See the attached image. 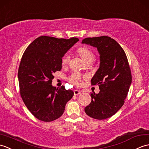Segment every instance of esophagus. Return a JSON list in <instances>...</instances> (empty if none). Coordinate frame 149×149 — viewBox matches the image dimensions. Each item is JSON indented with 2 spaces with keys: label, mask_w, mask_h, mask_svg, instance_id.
<instances>
[{
  "label": "esophagus",
  "mask_w": 149,
  "mask_h": 149,
  "mask_svg": "<svg viewBox=\"0 0 149 149\" xmlns=\"http://www.w3.org/2000/svg\"><path fill=\"white\" fill-rule=\"evenodd\" d=\"M81 94V92L80 91H78V90H74V94L75 95H79Z\"/></svg>",
  "instance_id": "obj_1"
}]
</instances>
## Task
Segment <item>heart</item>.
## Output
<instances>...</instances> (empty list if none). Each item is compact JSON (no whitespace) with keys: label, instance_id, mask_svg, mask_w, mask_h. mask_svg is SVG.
<instances>
[{"label":"heart","instance_id":"1","mask_svg":"<svg viewBox=\"0 0 149 149\" xmlns=\"http://www.w3.org/2000/svg\"><path fill=\"white\" fill-rule=\"evenodd\" d=\"M77 52L86 63L93 61L94 55L93 52L91 49L87 47H80L77 49ZM69 60H70L69 55L67 54H65L62 58V64L63 65H67L69 63ZM88 78V77L87 74H81L78 72H74L69 77L68 80L70 83L79 86L81 84L82 81L84 80H87Z\"/></svg>","mask_w":149,"mask_h":149}]
</instances>
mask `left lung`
Returning <instances> with one entry per match:
<instances>
[{"label":"left lung","mask_w":149,"mask_h":149,"mask_svg":"<svg viewBox=\"0 0 149 149\" xmlns=\"http://www.w3.org/2000/svg\"><path fill=\"white\" fill-rule=\"evenodd\" d=\"M82 43L96 47L100 54V68L91 80V85H97L100 91L91 94L92 101L85 111L95 119H106L124 104L132 81L130 64L123 48L110 37L87 38Z\"/></svg>","instance_id":"8db88e82"}]
</instances>
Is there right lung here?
I'll return each instance as SVG.
<instances>
[{
    "label": "right lung",
    "instance_id": "add662e5",
    "mask_svg": "<svg viewBox=\"0 0 149 149\" xmlns=\"http://www.w3.org/2000/svg\"><path fill=\"white\" fill-rule=\"evenodd\" d=\"M79 39L42 36L25 49L19 65V93L28 110L39 120L51 122L63 114L74 95L64 86L52 85L54 74L62 69V57Z\"/></svg>",
    "mask_w": 149,
    "mask_h": 149
}]
</instances>
